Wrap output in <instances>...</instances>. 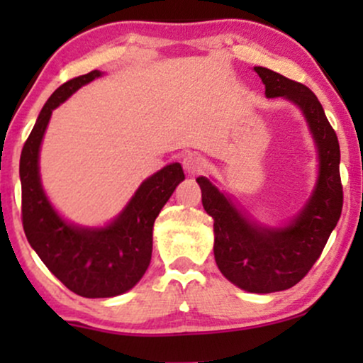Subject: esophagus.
I'll return each mask as SVG.
<instances>
[{"label": "esophagus", "instance_id": "obj_1", "mask_svg": "<svg viewBox=\"0 0 363 363\" xmlns=\"http://www.w3.org/2000/svg\"><path fill=\"white\" fill-rule=\"evenodd\" d=\"M182 165H184V170L187 174H191V176L199 174L205 169V162H203L201 157L196 155V153H186V155L182 157Z\"/></svg>", "mask_w": 363, "mask_h": 363}]
</instances>
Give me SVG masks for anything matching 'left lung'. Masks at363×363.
<instances>
[{"label":"left lung","mask_w":363,"mask_h":363,"mask_svg":"<svg viewBox=\"0 0 363 363\" xmlns=\"http://www.w3.org/2000/svg\"><path fill=\"white\" fill-rule=\"evenodd\" d=\"M268 97H285L306 114L319 148V181L309 205L286 228H261L235 210L205 177H198L201 201L213 218L215 261L227 280L254 294L291 289L319 259L343 208L340 143L323 106L302 83L256 66Z\"/></svg>","instance_id":"left-lung-1"}]
</instances>
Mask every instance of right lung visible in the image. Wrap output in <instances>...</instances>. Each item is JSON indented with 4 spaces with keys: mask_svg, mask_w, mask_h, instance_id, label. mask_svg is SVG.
Wrapping results in <instances>:
<instances>
[{
    "mask_svg": "<svg viewBox=\"0 0 363 363\" xmlns=\"http://www.w3.org/2000/svg\"><path fill=\"white\" fill-rule=\"evenodd\" d=\"M101 77L90 72L57 89L40 111L20 155L22 223L28 244L66 289L86 298L124 294L141 280L152 259V232L157 215L174 189L184 181L179 164L147 179L126 210L106 228H78L57 216L49 205L39 179V147L52 111L74 90Z\"/></svg>",
    "mask_w": 363,
    "mask_h": 363,
    "instance_id": "add662e5",
    "label": "right lung"
}]
</instances>
